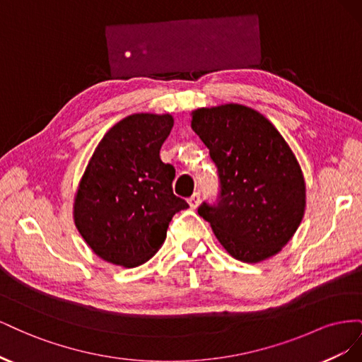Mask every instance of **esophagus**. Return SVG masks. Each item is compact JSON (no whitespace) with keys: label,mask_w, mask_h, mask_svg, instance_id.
<instances>
[{"label":"esophagus","mask_w":362,"mask_h":362,"mask_svg":"<svg viewBox=\"0 0 362 362\" xmlns=\"http://www.w3.org/2000/svg\"><path fill=\"white\" fill-rule=\"evenodd\" d=\"M187 202H189V205H190V208H196L199 205V202H201V194L196 192V193H193L190 198L187 199Z\"/></svg>","instance_id":"esophagus-1"}]
</instances>
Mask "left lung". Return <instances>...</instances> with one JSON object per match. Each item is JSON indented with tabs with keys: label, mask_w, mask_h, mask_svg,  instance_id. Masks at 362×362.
<instances>
[{
	"label": "left lung",
	"mask_w": 362,
	"mask_h": 362,
	"mask_svg": "<svg viewBox=\"0 0 362 362\" xmlns=\"http://www.w3.org/2000/svg\"><path fill=\"white\" fill-rule=\"evenodd\" d=\"M190 116L222 187L218 204H202L199 216L233 258L255 264L276 255L298 231L306 206L294 152L270 120L250 107H202Z\"/></svg>",
	"instance_id": "left-lung-1"
}]
</instances>
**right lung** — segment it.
Here are the masks:
<instances>
[{
  "label": "right lung",
  "instance_id": "add662e5",
  "mask_svg": "<svg viewBox=\"0 0 362 362\" xmlns=\"http://www.w3.org/2000/svg\"><path fill=\"white\" fill-rule=\"evenodd\" d=\"M169 113L119 120L95 148L74 198V223L95 254L137 267L157 254L172 217L187 202L172 192L175 169L160 158Z\"/></svg>",
  "mask_w": 362,
  "mask_h": 362
}]
</instances>
